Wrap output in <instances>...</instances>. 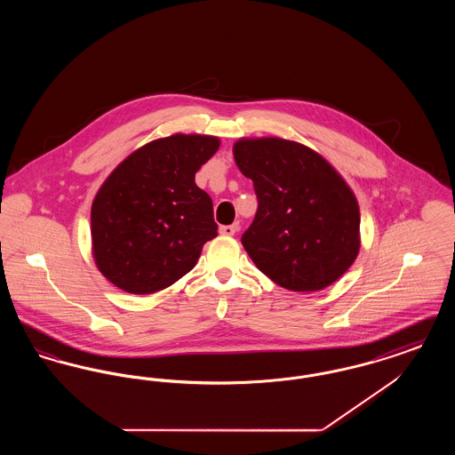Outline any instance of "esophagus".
<instances>
[{"label":"esophagus","instance_id":"esophagus-1","mask_svg":"<svg viewBox=\"0 0 455 455\" xmlns=\"http://www.w3.org/2000/svg\"><path fill=\"white\" fill-rule=\"evenodd\" d=\"M238 228H240L238 223H234V225H223V227H220V234L230 237V235H235V234H237Z\"/></svg>","mask_w":455,"mask_h":455}]
</instances>
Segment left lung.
<instances>
[{"instance_id": "1", "label": "left lung", "mask_w": 455, "mask_h": 455, "mask_svg": "<svg viewBox=\"0 0 455 455\" xmlns=\"http://www.w3.org/2000/svg\"><path fill=\"white\" fill-rule=\"evenodd\" d=\"M234 156L258 196L242 245L260 271L293 291L341 278L360 251V210L343 177L319 153L282 138L240 140Z\"/></svg>"}]
</instances>
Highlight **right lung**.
I'll list each match as a JSON object with an SVG mask.
<instances>
[{
	"instance_id": "1",
	"label": "right lung",
	"mask_w": 455,
	"mask_h": 455,
	"mask_svg": "<svg viewBox=\"0 0 455 455\" xmlns=\"http://www.w3.org/2000/svg\"><path fill=\"white\" fill-rule=\"evenodd\" d=\"M215 136L173 134L117 165L92 204L93 258L117 288L148 295L188 275L218 235L213 201L195 175L215 153Z\"/></svg>"
}]
</instances>
